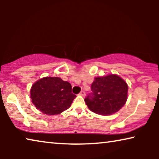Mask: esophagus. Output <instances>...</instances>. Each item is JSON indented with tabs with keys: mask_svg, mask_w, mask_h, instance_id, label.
<instances>
[{
	"mask_svg": "<svg viewBox=\"0 0 159 159\" xmlns=\"http://www.w3.org/2000/svg\"><path fill=\"white\" fill-rule=\"evenodd\" d=\"M85 95H86V93H85V92H84V90H82L81 92H80V95H81V96H85Z\"/></svg>",
	"mask_w": 159,
	"mask_h": 159,
	"instance_id": "obj_1",
	"label": "esophagus"
}]
</instances>
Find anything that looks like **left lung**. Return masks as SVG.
I'll return each mask as SVG.
<instances>
[{
	"label": "left lung",
	"instance_id": "8db88e82",
	"mask_svg": "<svg viewBox=\"0 0 159 159\" xmlns=\"http://www.w3.org/2000/svg\"><path fill=\"white\" fill-rule=\"evenodd\" d=\"M91 90L84 101L95 114L108 116L121 109L127 100L128 86L125 80L116 75L95 77Z\"/></svg>",
	"mask_w": 159,
	"mask_h": 159
}]
</instances>
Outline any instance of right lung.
<instances>
[{
  "label": "right lung",
  "mask_w": 159,
  "mask_h": 159,
  "mask_svg": "<svg viewBox=\"0 0 159 159\" xmlns=\"http://www.w3.org/2000/svg\"><path fill=\"white\" fill-rule=\"evenodd\" d=\"M77 97L71 85L60 77H45L32 84L30 98L34 106L47 115H56L68 109Z\"/></svg>",
  "instance_id": "obj_1"
}]
</instances>
